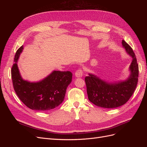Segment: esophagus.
<instances>
[{
    "mask_svg": "<svg viewBox=\"0 0 147 147\" xmlns=\"http://www.w3.org/2000/svg\"><path fill=\"white\" fill-rule=\"evenodd\" d=\"M83 72L82 69H79L76 71V72H75V77H82L83 76Z\"/></svg>",
    "mask_w": 147,
    "mask_h": 147,
    "instance_id": "34e87169",
    "label": "esophagus"
}]
</instances>
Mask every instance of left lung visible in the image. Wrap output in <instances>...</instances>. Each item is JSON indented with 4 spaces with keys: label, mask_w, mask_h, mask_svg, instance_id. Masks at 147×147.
<instances>
[{
    "label": "left lung",
    "mask_w": 147,
    "mask_h": 147,
    "mask_svg": "<svg viewBox=\"0 0 147 147\" xmlns=\"http://www.w3.org/2000/svg\"><path fill=\"white\" fill-rule=\"evenodd\" d=\"M122 45L132 57L129 67L131 75L126 80L110 83L96 75L89 74L84 78L88 99L94 105L102 108L114 109L126 104L134 93L139 77V65L132 48L123 40Z\"/></svg>",
    "instance_id": "obj_1"
}]
</instances>
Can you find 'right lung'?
<instances>
[{
	"label": "right lung",
	"mask_w": 147,
	"mask_h": 147,
	"mask_svg": "<svg viewBox=\"0 0 147 147\" xmlns=\"http://www.w3.org/2000/svg\"><path fill=\"white\" fill-rule=\"evenodd\" d=\"M21 46L16 51L11 68V79L17 96L28 108L38 111H48L56 108L64 100L67 88L72 82L70 71L55 70L38 82H29L22 78L17 65Z\"/></svg>",
	"instance_id": "obj_1"
}]
</instances>
